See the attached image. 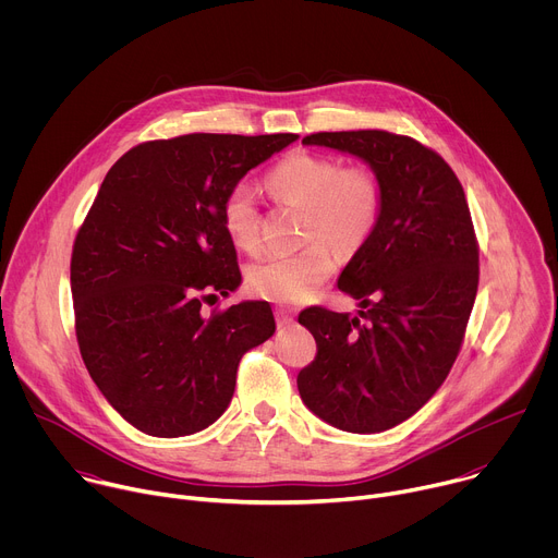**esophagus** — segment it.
<instances>
[{
    "label": "esophagus",
    "mask_w": 558,
    "mask_h": 558,
    "mask_svg": "<svg viewBox=\"0 0 558 558\" xmlns=\"http://www.w3.org/2000/svg\"><path fill=\"white\" fill-rule=\"evenodd\" d=\"M276 320H278L280 327H289L295 320V308L284 306V304L276 306Z\"/></svg>",
    "instance_id": "1"
}]
</instances>
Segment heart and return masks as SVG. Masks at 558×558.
I'll list each match as a JSON object with an SVG mask.
<instances>
[{
  "instance_id": "b5f03b06",
  "label": "heart",
  "mask_w": 558,
  "mask_h": 558,
  "mask_svg": "<svg viewBox=\"0 0 558 558\" xmlns=\"http://www.w3.org/2000/svg\"><path fill=\"white\" fill-rule=\"evenodd\" d=\"M267 187L278 201L304 207V238L313 243L298 254L256 263L247 282L260 298L304 302L336 269L329 243L353 254L368 241L381 209L379 183L368 170H340L327 156L295 151L269 170ZM220 218L235 247H258V201L250 183H235L225 194Z\"/></svg>"
}]
</instances>
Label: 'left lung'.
<instances>
[{"mask_svg": "<svg viewBox=\"0 0 558 558\" xmlns=\"http://www.w3.org/2000/svg\"><path fill=\"white\" fill-rule=\"evenodd\" d=\"M302 145L360 158L379 183L368 241L338 278L355 315L306 308L317 355L298 375L304 407L357 435L413 417L459 353L480 284V252L465 194L439 154L381 130L317 132Z\"/></svg>", "mask_w": 558, "mask_h": 558, "instance_id": "1", "label": "left lung"}]
</instances>
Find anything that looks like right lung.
Wrapping results in <instances>:
<instances>
[{"label":"right lung","instance_id":"right-lung-1","mask_svg":"<svg viewBox=\"0 0 558 558\" xmlns=\"http://www.w3.org/2000/svg\"><path fill=\"white\" fill-rule=\"evenodd\" d=\"M298 134H185L125 151L76 233L78 351L110 407L151 437H185L229 407L238 362L276 333L269 302L211 317L201 293L241 287L225 194Z\"/></svg>","mask_w":558,"mask_h":558}]
</instances>
